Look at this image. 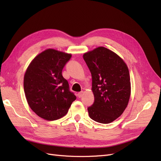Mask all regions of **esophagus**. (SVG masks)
Instances as JSON below:
<instances>
[{"mask_svg": "<svg viewBox=\"0 0 161 161\" xmlns=\"http://www.w3.org/2000/svg\"><path fill=\"white\" fill-rule=\"evenodd\" d=\"M82 94H83V91H81V92H79V93L77 94V96H78V97H79V98H80V97L82 96Z\"/></svg>", "mask_w": 161, "mask_h": 161, "instance_id": "obj_1", "label": "esophagus"}]
</instances>
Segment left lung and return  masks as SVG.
<instances>
[{
	"label": "left lung",
	"mask_w": 161,
	"mask_h": 161,
	"mask_svg": "<svg viewBox=\"0 0 161 161\" xmlns=\"http://www.w3.org/2000/svg\"><path fill=\"white\" fill-rule=\"evenodd\" d=\"M84 60L92 76L94 103L89 117L97 122L109 124L123 114L130 97V78L127 65L115 53L99 47L85 53Z\"/></svg>",
	"instance_id": "8db88e82"
}]
</instances>
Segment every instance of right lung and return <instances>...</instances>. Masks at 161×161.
<instances>
[{"label": "right lung", "instance_id": "right-lung-1", "mask_svg": "<svg viewBox=\"0 0 161 161\" xmlns=\"http://www.w3.org/2000/svg\"><path fill=\"white\" fill-rule=\"evenodd\" d=\"M71 54L47 49L37 55L24 76V91L30 108L40 118L56 120L64 116L76 97L62 72Z\"/></svg>", "mask_w": 161, "mask_h": 161}]
</instances>
